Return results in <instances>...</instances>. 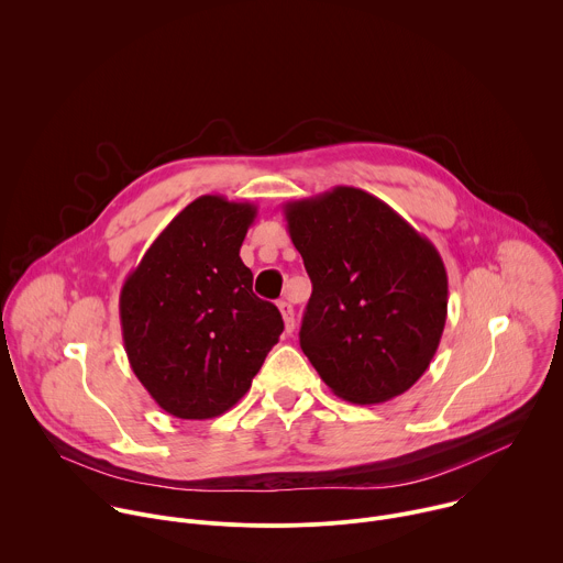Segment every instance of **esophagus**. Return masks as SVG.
<instances>
[{
  "label": "esophagus",
  "instance_id": "obj_1",
  "mask_svg": "<svg viewBox=\"0 0 563 563\" xmlns=\"http://www.w3.org/2000/svg\"><path fill=\"white\" fill-rule=\"evenodd\" d=\"M279 312L284 317V325H286V332L290 334L295 330V310L288 301H279Z\"/></svg>",
  "mask_w": 563,
  "mask_h": 563
}]
</instances>
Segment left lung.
I'll use <instances>...</instances> for the list:
<instances>
[{
	"mask_svg": "<svg viewBox=\"0 0 563 563\" xmlns=\"http://www.w3.org/2000/svg\"><path fill=\"white\" fill-rule=\"evenodd\" d=\"M312 282L299 343L343 400L378 405L429 367L446 321L440 253L376 196L334 187L284 205Z\"/></svg>",
	"mask_w": 563,
	"mask_h": 563,
	"instance_id": "left-lung-1",
	"label": "left lung"
}]
</instances>
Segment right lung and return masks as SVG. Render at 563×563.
<instances>
[{
	"instance_id": "obj_1",
	"label": "right lung",
	"mask_w": 563,
	"mask_h": 563,
	"mask_svg": "<svg viewBox=\"0 0 563 563\" xmlns=\"http://www.w3.org/2000/svg\"><path fill=\"white\" fill-rule=\"evenodd\" d=\"M255 218L251 202L200 196L163 229L121 288L130 365L176 418L229 411L284 330L279 310L253 292V273L240 257Z\"/></svg>"
}]
</instances>
